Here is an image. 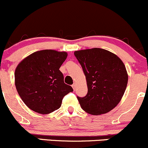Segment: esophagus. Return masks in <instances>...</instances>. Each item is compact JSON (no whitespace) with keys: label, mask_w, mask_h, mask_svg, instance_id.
<instances>
[{"label":"esophagus","mask_w":148,"mask_h":148,"mask_svg":"<svg viewBox=\"0 0 148 148\" xmlns=\"http://www.w3.org/2000/svg\"><path fill=\"white\" fill-rule=\"evenodd\" d=\"M71 86H72V87H73V89H74V90H75V88H76V84H75V83L71 85Z\"/></svg>","instance_id":"1"}]
</instances>
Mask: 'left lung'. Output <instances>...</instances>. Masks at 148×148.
<instances>
[{"label":"left lung","mask_w":148,"mask_h":148,"mask_svg":"<svg viewBox=\"0 0 148 148\" xmlns=\"http://www.w3.org/2000/svg\"><path fill=\"white\" fill-rule=\"evenodd\" d=\"M74 56L85 74L88 92L77 96L82 108L94 115L111 111L120 102L128 76L122 60L109 51L94 48L77 51Z\"/></svg>","instance_id":"left-lung-1"}]
</instances>
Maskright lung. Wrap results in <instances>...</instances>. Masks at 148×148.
Listing matches in <instances>:
<instances>
[{"mask_svg": "<svg viewBox=\"0 0 148 148\" xmlns=\"http://www.w3.org/2000/svg\"><path fill=\"white\" fill-rule=\"evenodd\" d=\"M66 52L42 50L29 55L16 67L15 84L23 102L40 114H49L62 105L64 97L73 92L59 70Z\"/></svg>", "mask_w": 148, "mask_h": 148, "instance_id": "1", "label": "right lung"}]
</instances>
